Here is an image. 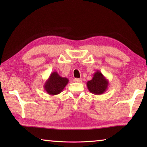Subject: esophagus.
I'll list each match as a JSON object with an SVG mask.
<instances>
[{"instance_id":"obj_1","label":"esophagus","mask_w":147,"mask_h":147,"mask_svg":"<svg viewBox=\"0 0 147 147\" xmlns=\"http://www.w3.org/2000/svg\"><path fill=\"white\" fill-rule=\"evenodd\" d=\"M74 82H78V83H81L82 82V78H74L73 80Z\"/></svg>"}]
</instances>
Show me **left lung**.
Segmentation results:
<instances>
[{
    "mask_svg": "<svg viewBox=\"0 0 147 147\" xmlns=\"http://www.w3.org/2000/svg\"><path fill=\"white\" fill-rule=\"evenodd\" d=\"M109 81L100 71L97 70L94 73L93 78L87 82L88 90L94 94H102L108 89Z\"/></svg>",
    "mask_w": 147,
    "mask_h": 147,
    "instance_id": "left-lung-1",
    "label": "left lung"
}]
</instances>
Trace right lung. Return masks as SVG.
Segmentation results:
<instances>
[{"label":"right lung","mask_w":147,"mask_h":147,"mask_svg":"<svg viewBox=\"0 0 147 147\" xmlns=\"http://www.w3.org/2000/svg\"><path fill=\"white\" fill-rule=\"evenodd\" d=\"M68 82V78L61 77L58 72H53L44 84L45 91L51 95H56L63 91Z\"/></svg>","instance_id":"add662e5"}]
</instances>
